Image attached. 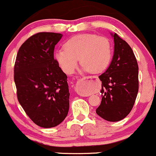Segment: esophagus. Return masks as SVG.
Wrapping results in <instances>:
<instances>
[{"instance_id":"obj_1","label":"esophagus","mask_w":156,"mask_h":156,"mask_svg":"<svg viewBox=\"0 0 156 156\" xmlns=\"http://www.w3.org/2000/svg\"><path fill=\"white\" fill-rule=\"evenodd\" d=\"M93 79H98V76H85L83 79V82H89L91 80H93Z\"/></svg>"}]
</instances>
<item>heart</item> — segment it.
<instances>
[{"mask_svg":"<svg viewBox=\"0 0 156 156\" xmlns=\"http://www.w3.org/2000/svg\"><path fill=\"white\" fill-rule=\"evenodd\" d=\"M112 56L109 40L94 34H81L70 38L65 44V49H59L55 58L67 74L76 69L79 59L83 70L100 73L108 68Z\"/></svg>","mask_w":156,"mask_h":156,"instance_id":"obj_1","label":"heart"}]
</instances>
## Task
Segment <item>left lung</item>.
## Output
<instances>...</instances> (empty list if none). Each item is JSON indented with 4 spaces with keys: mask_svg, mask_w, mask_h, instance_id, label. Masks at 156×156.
<instances>
[{
    "mask_svg": "<svg viewBox=\"0 0 156 156\" xmlns=\"http://www.w3.org/2000/svg\"><path fill=\"white\" fill-rule=\"evenodd\" d=\"M115 49L108 69L99 76L102 81L101 103L96 113L105 120L116 122L131 112L138 92V65L131 47L116 33Z\"/></svg>",
    "mask_w": 156,
    "mask_h": 156,
    "instance_id": "8db88e82",
    "label": "left lung"
}]
</instances>
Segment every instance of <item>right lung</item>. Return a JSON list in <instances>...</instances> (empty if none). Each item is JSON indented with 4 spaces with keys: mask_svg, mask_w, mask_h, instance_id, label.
I'll use <instances>...</instances> for the list:
<instances>
[{
    "mask_svg": "<svg viewBox=\"0 0 156 156\" xmlns=\"http://www.w3.org/2000/svg\"><path fill=\"white\" fill-rule=\"evenodd\" d=\"M62 35L38 33L23 43L14 67L17 98L33 123L43 128L61 123L69 110L68 76L53 57Z\"/></svg>",
    "mask_w": 156,
    "mask_h": 156,
    "instance_id": "obj_1",
    "label": "right lung"
}]
</instances>
